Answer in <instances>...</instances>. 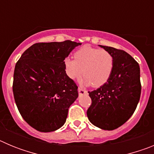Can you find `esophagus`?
Listing matches in <instances>:
<instances>
[{
  "mask_svg": "<svg viewBox=\"0 0 154 154\" xmlns=\"http://www.w3.org/2000/svg\"><path fill=\"white\" fill-rule=\"evenodd\" d=\"M78 92H79V96H82V95H84V94L86 93L87 91L85 90V89H82V88H79Z\"/></svg>",
  "mask_w": 154,
  "mask_h": 154,
  "instance_id": "esophagus-1",
  "label": "esophagus"
}]
</instances>
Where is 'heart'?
Segmentation results:
<instances>
[{"instance_id": "heart-1", "label": "heart", "mask_w": 154, "mask_h": 154, "mask_svg": "<svg viewBox=\"0 0 154 154\" xmlns=\"http://www.w3.org/2000/svg\"><path fill=\"white\" fill-rule=\"evenodd\" d=\"M74 59L65 58V72L71 79H79L85 76V85L100 87L109 79L114 66V58L111 53L104 49L85 45L76 51Z\"/></svg>"}]
</instances>
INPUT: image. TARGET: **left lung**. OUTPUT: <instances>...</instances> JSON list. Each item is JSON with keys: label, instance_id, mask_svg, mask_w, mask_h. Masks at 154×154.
<instances>
[{"label": "left lung", "instance_id": "left-lung-1", "mask_svg": "<svg viewBox=\"0 0 154 154\" xmlns=\"http://www.w3.org/2000/svg\"><path fill=\"white\" fill-rule=\"evenodd\" d=\"M99 46L111 53L114 66L107 82L89 92L92 104L87 116L94 126L113 130L124 124L137 108L141 93L140 70L137 61L123 50Z\"/></svg>", "mask_w": 154, "mask_h": 154}]
</instances>
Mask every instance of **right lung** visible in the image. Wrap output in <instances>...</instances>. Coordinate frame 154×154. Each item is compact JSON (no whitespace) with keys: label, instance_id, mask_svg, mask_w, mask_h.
Returning a JSON list of instances; mask_svg holds the SVG:
<instances>
[{"label":"right lung","instance_id":"obj_1","mask_svg":"<svg viewBox=\"0 0 154 154\" xmlns=\"http://www.w3.org/2000/svg\"><path fill=\"white\" fill-rule=\"evenodd\" d=\"M81 43L41 42L28 48L14 68L13 93L23 119L38 131L52 132L65 124L78 86L65 72L64 60Z\"/></svg>","mask_w":154,"mask_h":154}]
</instances>
